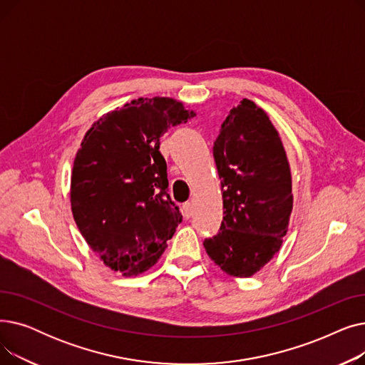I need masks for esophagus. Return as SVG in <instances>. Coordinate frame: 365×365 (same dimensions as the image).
Returning <instances> with one entry per match:
<instances>
[{
    "label": "esophagus",
    "instance_id": "obj_1",
    "mask_svg": "<svg viewBox=\"0 0 365 365\" xmlns=\"http://www.w3.org/2000/svg\"><path fill=\"white\" fill-rule=\"evenodd\" d=\"M182 213H183V217H185V219H189L190 216H192V213H194L192 204H190V202H185V204L182 205Z\"/></svg>",
    "mask_w": 365,
    "mask_h": 365
}]
</instances>
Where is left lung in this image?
Masks as SVG:
<instances>
[{"label":"left lung","instance_id":"obj_1","mask_svg":"<svg viewBox=\"0 0 365 365\" xmlns=\"http://www.w3.org/2000/svg\"><path fill=\"white\" fill-rule=\"evenodd\" d=\"M213 155L225 216L219 234L204 247L223 272L248 278L275 256L289 229L290 164L269 117L248 99L229 112Z\"/></svg>","mask_w":365,"mask_h":365}]
</instances>
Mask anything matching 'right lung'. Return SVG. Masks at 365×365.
<instances>
[{
	"mask_svg": "<svg viewBox=\"0 0 365 365\" xmlns=\"http://www.w3.org/2000/svg\"><path fill=\"white\" fill-rule=\"evenodd\" d=\"M195 112L170 98L138 99L108 112L86 133L71 178L81 235L112 271L139 275L157 263L182 222L167 194L160 139Z\"/></svg>",
	"mask_w": 365,
	"mask_h": 365,
	"instance_id": "1",
	"label": "right lung"
}]
</instances>
